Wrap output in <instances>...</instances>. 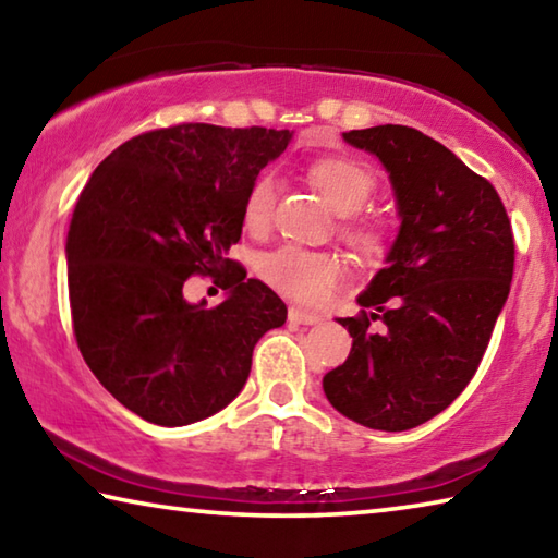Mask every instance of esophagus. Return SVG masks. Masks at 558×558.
<instances>
[{
	"mask_svg": "<svg viewBox=\"0 0 558 558\" xmlns=\"http://www.w3.org/2000/svg\"><path fill=\"white\" fill-rule=\"evenodd\" d=\"M288 317H290V323H295V325H317V323H323V317L315 315V313H307V310H300V307H290Z\"/></svg>",
	"mask_w": 558,
	"mask_h": 558,
	"instance_id": "1",
	"label": "esophagus"
}]
</instances>
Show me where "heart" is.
<instances>
[{
    "label": "heart",
    "mask_w": 558,
    "mask_h": 558,
    "mask_svg": "<svg viewBox=\"0 0 558 558\" xmlns=\"http://www.w3.org/2000/svg\"><path fill=\"white\" fill-rule=\"evenodd\" d=\"M307 177L335 211L342 214L339 239L352 248L359 258L374 260L389 248V229L379 216L359 211L369 202L376 189V174L362 159L347 155H327L307 167ZM278 184L270 172H263L251 184L243 204V221L251 231H266L276 209ZM260 272L270 286L288 292L302 302H319L329 295L335 282L342 276L339 260L329 253H315L286 245L263 258Z\"/></svg>",
    "instance_id": "1"
}]
</instances>
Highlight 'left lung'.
<instances>
[{
    "label": "left lung",
    "instance_id": "obj_1",
    "mask_svg": "<svg viewBox=\"0 0 558 558\" xmlns=\"http://www.w3.org/2000/svg\"><path fill=\"white\" fill-rule=\"evenodd\" d=\"M344 140L389 169L401 231L359 295L362 313L339 319L352 352L323 386L347 418L409 430L446 411L483 362L512 286L514 233L497 189L423 132L376 125Z\"/></svg>",
    "mask_w": 558,
    "mask_h": 558
}]
</instances>
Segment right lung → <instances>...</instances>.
<instances>
[{
	"mask_svg": "<svg viewBox=\"0 0 558 558\" xmlns=\"http://www.w3.org/2000/svg\"><path fill=\"white\" fill-rule=\"evenodd\" d=\"M290 130L179 122L128 140L75 202L69 243L73 335L96 379L157 426H186L229 405L258 339L288 317L266 282L229 258L251 184ZM192 275L230 290L192 306Z\"/></svg>",
	"mask_w": 558,
	"mask_h": 558,
	"instance_id": "right-lung-1",
	"label": "right lung"
}]
</instances>
